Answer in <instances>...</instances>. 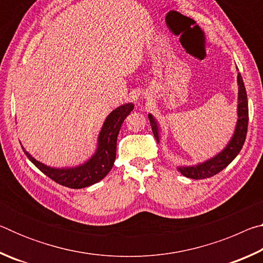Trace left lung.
<instances>
[{
  "instance_id": "8db88e82",
  "label": "left lung",
  "mask_w": 263,
  "mask_h": 263,
  "mask_svg": "<svg viewBox=\"0 0 263 263\" xmlns=\"http://www.w3.org/2000/svg\"><path fill=\"white\" fill-rule=\"evenodd\" d=\"M238 86H239V92H238V122L237 126H235V131L233 133V137L231 138L228 146L218 153L215 157L206 160L202 163L196 164V166H184V167H177V171L181 172V174L189 177V179L195 180H202L208 179L213 175L218 174L221 172L225 167L233 161L234 158L239 154L241 151L243 142L246 140L247 135V126H248V101H247V94L246 88L242 81L241 74L238 73ZM148 119L152 126L153 135L155 139L159 142V127L158 123L152 115H148Z\"/></svg>"
}]
</instances>
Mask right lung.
Segmentation results:
<instances>
[{
    "label": "right lung",
    "mask_w": 263,
    "mask_h": 263,
    "mask_svg": "<svg viewBox=\"0 0 263 263\" xmlns=\"http://www.w3.org/2000/svg\"><path fill=\"white\" fill-rule=\"evenodd\" d=\"M135 108L132 103L123 104L115 109L102 126L97 141V148L95 154L83 164L73 168H53L39 162L32 158V155L24 153L39 171L43 172L46 176L50 177L57 183L68 186L70 189L86 188L108 175L116 160V148H117V137L121 126L131 111Z\"/></svg>",
    "instance_id": "1"
}]
</instances>
